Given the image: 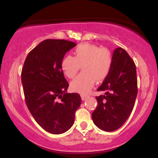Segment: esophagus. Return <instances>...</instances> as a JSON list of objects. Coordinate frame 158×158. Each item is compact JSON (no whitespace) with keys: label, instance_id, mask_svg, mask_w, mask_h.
<instances>
[{"label":"esophagus","instance_id":"esophagus-1","mask_svg":"<svg viewBox=\"0 0 158 158\" xmlns=\"http://www.w3.org/2000/svg\"><path fill=\"white\" fill-rule=\"evenodd\" d=\"M81 99H82V100H85V99H86L87 98H88V97H87V96H85V95H81Z\"/></svg>","mask_w":158,"mask_h":158}]
</instances>
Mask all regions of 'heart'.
Returning <instances> with one entry per match:
<instances>
[{"label": "heart", "mask_w": 158, "mask_h": 158, "mask_svg": "<svg viewBox=\"0 0 158 158\" xmlns=\"http://www.w3.org/2000/svg\"><path fill=\"white\" fill-rule=\"evenodd\" d=\"M74 56H65L61 61V70L67 77L72 79L82 66L83 72L70 82L73 91L88 94L95 81H102L111 69L113 58L109 49L94 44H82L74 50Z\"/></svg>", "instance_id": "obj_1"}]
</instances>
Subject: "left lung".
<instances>
[{"label":"left lung","mask_w":158,"mask_h":158,"mask_svg":"<svg viewBox=\"0 0 158 158\" xmlns=\"http://www.w3.org/2000/svg\"><path fill=\"white\" fill-rule=\"evenodd\" d=\"M112 58L110 73L97 89L105 94L96 97L97 107L92 113L94 124L106 131H115L126 123L137 95V70L134 61L121 48L114 50Z\"/></svg>","instance_id":"left-lung-1"}]
</instances>
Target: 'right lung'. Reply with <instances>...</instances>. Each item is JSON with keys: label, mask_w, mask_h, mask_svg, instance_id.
Instances as JSON below:
<instances>
[{"label": "right lung", "mask_w": 158, "mask_h": 158, "mask_svg": "<svg viewBox=\"0 0 158 158\" xmlns=\"http://www.w3.org/2000/svg\"><path fill=\"white\" fill-rule=\"evenodd\" d=\"M77 45L63 39H47L28 53L21 71L25 102L43 129L59 135L74 123L81 105L79 94L67 93L68 82L61 70L67 52Z\"/></svg>", "instance_id": "obj_1"}]
</instances>
